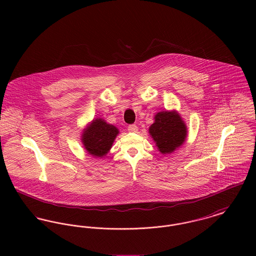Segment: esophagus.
Segmentation results:
<instances>
[{
    "mask_svg": "<svg viewBox=\"0 0 256 256\" xmlns=\"http://www.w3.org/2000/svg\"><path fill=\"white\" fill-rule=\"evenodd\" d=\"M128 131L131 132V133H137V131H138L137 125H135V124L129 125V126H128Z\"/></svg>",
    "mask_w": 256,
    "mask_h": 256,
    "instance_id": "esophagus-1",
    "label": "esophagus"
}]
</instances>
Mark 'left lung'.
Segmentation results:
<instances>
[{"label": "left lung", "instance_id": "obj_1", "mask_svg": "<svg viewBox=\"0 0 256 256\" xmlns=\"http://www.w3.org/2000/svg\"><path fill=\"white\" fill-rule=\"evenodd\" d=\"M154 119L148 133L162 154H170L182 146L187 138V126L176 110L160 111Z\"/></svg>", "mask_w": 256, "mask_h": 256}]
</instances>
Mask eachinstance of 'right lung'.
<instances>
[{"instance_id":"add662e5","label":"right lung","mask_w":256,"mask_h":256,"mask_svg":"<svg viewBox=\"0 0 256 256\" xmlns=\"http://www.w3.org/2000/svg\"><path fill=\"white\" fill-rule=\"evenodd\" d=\"M118 134L117 127L102 118H94L82 130L80 141L88 154L102 158L108 154Z\"/></svg>"}]
</instances>
